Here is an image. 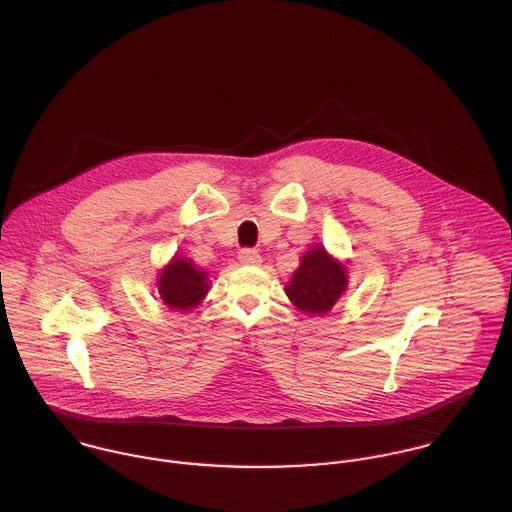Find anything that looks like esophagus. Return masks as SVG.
<instances>
[{
  "mask_svg": "<svg viewBox=\"0 0 512 512\" xmlns=\"http://www.w3.org/2000/svg\"><path fill=\"white\" fill-rule=\"evenodd\" d=\"M238 260H240V264H246V266H260L262 264V256L256 250H252V248L240 250L238 252Z\"/></svg>",
  "mask_w": 512,
  "mask_h": 512,
  "instance_id": "34e87169",
  "label": "esophagus"
}]
</instances>
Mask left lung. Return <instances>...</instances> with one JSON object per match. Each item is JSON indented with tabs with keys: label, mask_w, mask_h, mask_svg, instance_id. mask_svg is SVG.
Masks as SVG:
<instances>
[{
	"label": "left lung",
	"mask_w": 512,
	"mask_h": 512,
	"mask_svg": "<svg viewBox=\"0 0 512 512\" xmlns=\"http://www.w3.org/2000/svg\"><path fill=\"white\" fill-rule=\"evenodd\" d=\"M347 290V268L324 246L310 248L286 284L290 302L308 316H326Z\"/></svg>",
	"instance_id": "obj_1"
}]
</instances>
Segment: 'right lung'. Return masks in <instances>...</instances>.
Wrapping results in <instances>:
<instances>
[{
  "label": "right lung",
  "mask_w": 512,
  "mask_h": 512,
  "mask_svg": "<svg viewBox=\"0 0 512 512\" xmlns=\"http://www.w3.org/2000/svg\"><path fill=\"white\" fill-rule=\"evenodd\" d=\"M157 286L163 302L176 312H190L210 290L208 272L192 260L172 256L171 262L159 272Z\"/></svg>",
  "instance_id": "obj_1"
}]
</instances>
